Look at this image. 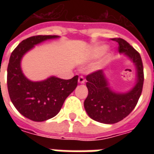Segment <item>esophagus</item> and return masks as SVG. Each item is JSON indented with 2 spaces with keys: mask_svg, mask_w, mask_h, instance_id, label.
I'll list each match as a JSON object with an SVG mask.
<instances>
[{
  "mask_svg": "<svg viewBox=\"0 0 154 154\" xmlns=\"http://www.w3.org/2000/svg\"><path fill=\"white\" fill-rule=\"evenodd\" d=\"M85 82H86V80H85V78H84L83 77H79V78H78V82L80 84H83L85 83Z\"/></svg>",
  "mask_w": 154,
  "mask_h": 154,
  "instance_id": "obj_1",
  "label": "esophagus"
}]
</instances>
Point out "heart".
I'll list each match as a JSON object with an SVG mask.
<instances>
[{
    "label": "heart",
    "instance_id": "obj_1",
    "mask_svg": "<svg viewBox=\"0 0 154 154\" xmlns=\"http://www.w3.org/2000/svg\"><path fill=\"white\" fill-rule=\"evenodd\" d=\"M107 48H108V47H107L106 45H100V46H98V47L94 49L93 52H92L91 57H92V58H97V57H100L101 55H103V54L106 52ZM101 66H102V64H98V65L96 66L95 68H96V69H99Z\"/></svg>",
    "mask_w": 154,
    "mask_h": 154
}]
</instances>
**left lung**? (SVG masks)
Instances as JSON below:
<instances>
[{
  "label": "left lung",
  "mask_w": 154,
  "mask_h": 154,
  "mask_svg": "<svg viewBox=\"0 0 154 154\" xmlns=\"http://www.w3.org/2000/svg\"><path fill=\"white\" fill-rule=\"evenodd\" d=\"M119 44V52L135 67V83L125 92H118L110 87L107 72L99 70L87 76L88 96L84 108L90 118L103 124H115L129 115L139 100L143 85V68L139 54L123 38H113Z\"/></svg>",
  "instance_id": "1"
}]
</instances>
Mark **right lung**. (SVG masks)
I'll list each match as a JSON object with an SVG mask.
<instances>
[{"label": "right lung", "mask_w": 154, "mask_h": 154, "mask_svg": "<svg viewBox=\"0 0 154 154\" xmlns=\"http://www.w3.org/2000/svg\"><path fill=\"white\" fill-rule=\"evenodd\" d=\"M60 38L57 35H38L23 40L12 52L7 67V87L11 102L22 116L41 122L60 111L67 97L77 86L78 76L64 80L51 76L38 82L25 77L21 68L23 57L35 45Z\"/></svg>", "instance_id": "right-lung-1"}]
</instances>
